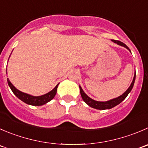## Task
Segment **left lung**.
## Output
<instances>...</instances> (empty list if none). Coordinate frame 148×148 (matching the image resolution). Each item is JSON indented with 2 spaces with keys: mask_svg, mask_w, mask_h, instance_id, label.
I'll list each match as a JSON object with an SVG mask.
<instances>
[{
  "mask_svg": "<svg viewBox=\"0 0 148 148\" xmlns=\"http://www.w3.org/2000/svg\"><path fill=\"white\" fill-rule=\"evenodd\" d=\"M114 43H117L118 45H120V46H123V47L126 48L127 49H129L130 51V49H129L127 46H126L125 43H123V42H121L119 40H112ZM135 78H136V73L134 74V76L133 78V81H132V84H131L130 86L129 87L127 90L123 93L122 95L119 96V97L117 98H115V99H110L109 101H107V102H98V101H95L94 99H91L89 97H88L86 94V93L84 92V90L82 89V88L81 87V86H79V88H80V91H81V97H82L83 100L88 105V106L91 107L93 108H95V109H97V110H106V109H110V108H114L115 106L118 105L119 104H120L122 101L126 99V97L128 96V94L130 93V91H132V88L134 86V81H135Z\"/></svg>",
  "mask_w": 148,
  "mask_h": 148,
  "instance_id": "obj_1",
  "label": "left lung"
}]
</instances>
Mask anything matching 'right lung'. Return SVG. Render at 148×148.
<instances>
[{
  "label": "right lung",
  "instance_id": "obj_1",
  "mask_svg": "<svg viewBox=\"0 0 148 148\" xmlns=\"http://www.w3.org/2000/svg\"><path fill=\"white\" fill-rule=\"evenodd\" d=\"M7 81H8V84L10 88H11V89H12V91H13L14 94L19 99H21L22 102L27 104V105H33V106H40V105L46 104L49 101L51 100L55 97L56 94H57V87H58L59 85V84H57L54 89H52L51 91H49L47 94H44V95H42V96L39 97H34L32 96V95H29V94H26V93L22 92L19 90H18L17 88H15L13 86V84L10 82L8 78H7Z\"/></svg>",
  "mask_w": 148,
  "mask_h": 148
}]
</instances>
